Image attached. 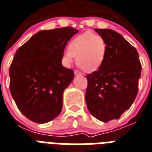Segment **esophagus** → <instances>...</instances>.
Listing matches in <instances>:
<instances>
[{"label":"esophagus","mask_w":152,"mask_h":152,"mask_svg":"<svg viewBox=\"0 0 152 152\" xmlns=\"http://www.w3.org/2000/svg\"><path fill=\"white\" fill-rule=\"evenodd\" d=\"M74 74H75L76 76H82V73H81L80 72L77 71V70H75V71H74Z\"/></svg>","instance_id":"1"}]
</instances>
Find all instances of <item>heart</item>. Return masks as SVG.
Segmentation results:
<instances>
[{
  "label": "heart",
  "instance_id": "heart-1",
  "mask_svg": "<svg viewBox=\"0 0 152 152\" xmlns=\"http://www.w3.org/2000/svg\"><path fill=\"white\" fill-rule=\"evenodd\" d=\"M107 43L100 35L85 32L70 41L68 50L62 54L65 66L71 65L76 57V64L85 72H93L103 65L107 54Z\"/></svg>",
  "mask_w": 152,
  "mask_h": 152
}]
</instances>
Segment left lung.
Masks as SVG:
<instances>
[{"instance_id": "1", "label": "left lung", "mask_w": 152, "mask_h": 152, "mask_svg": "<svg viewBox=\"0 0 152 152\" xmlns=\"http://www.w3.org/2000/svg\"><path fill=\"white\" fill-rule=\"evenodd\" d=\"M95 31L107 43V54L99 70L86 76L85 100L95 118L108 122L119 119L133 104L142 66L137 50L120 33L112 29Z\"/></svg>"}]
</instances>
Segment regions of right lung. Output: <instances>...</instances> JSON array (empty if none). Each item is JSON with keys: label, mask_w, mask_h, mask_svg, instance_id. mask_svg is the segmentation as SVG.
<instances>
[{"label": "right lung", "mask_w": 152, "mask_h": 152, "mask_svg": "<svg viewBox=\"0 0 152 152\" xmlns=\"http://www.w3.org/2000/svg\"><path fill=\"white\" fill-rule=\"evenodd\" d=\"M78 30L72 27L42 30L15 53L10 68V92L28 120L48 123L61 114L63 92L74 72L61 64L67 43Z\"/></svg>", "instance_id": "1"}]
</instances>
